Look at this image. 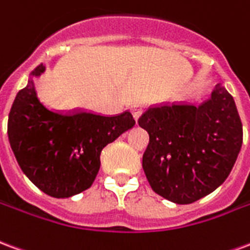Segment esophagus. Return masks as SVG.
I'll list each match as a JSON object with an SVG mask.
<instances>
[{"label":"esophagus","instance_id":"obj_1","mask_svg":"<svg viewBox=\"0 0 250 250\" xmlns=\"http://www.w3.org/2000/svg\"><path fill=\"white\" fill-rule=\"evenodd\" d=\"M132 113H133V117H134V120L137 121L138 118H140V116L143 114V107L141 106H132Z\"/></svg>","mask_w":250,"mask_h":250}]
</instances>
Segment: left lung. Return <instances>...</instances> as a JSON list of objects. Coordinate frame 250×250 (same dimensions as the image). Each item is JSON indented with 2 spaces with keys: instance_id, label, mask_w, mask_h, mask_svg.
Listing matches in <instances>:
<instances>
[{
  "instance_id": "1",
  "label": "left lung",
  "mask_w": 250,
  "mask_h": 250,
  "mask_svg": "<svg viewBox=\"0 0 250 250\" xmlns=\"http://www.w3.org/2000/svg\"><path fill=\"white\" fill-rule=\"evenodd\" d=\"M149 134L143 167L154 192L192 204L229 176L242 145V124L233 97L218 83L201 105L152 106L138 120Z\"/></svg>"
}]
</instances>
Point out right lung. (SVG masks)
<instances>
[{"instance_id": "add662e5", "label": "right lung", "mask_w": 250, "mask_h": 250, "mask_svg": "<svg viewBox=\"0 0 250 250\" xmlns=\"http://www.w3.org/2000/svg\"><path fill=\"white\" fill-rule=\"evenodd\" d=\"M45 72L42 63L29 76L28 85L14 98L8 120V136L18 165L43 193L67 198L92 187L100 170V154L127 129L132 113L114 117L94 113H58L37 97L33 78Z\"/></svg>"}]
</instances>
